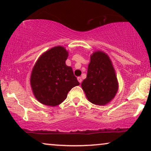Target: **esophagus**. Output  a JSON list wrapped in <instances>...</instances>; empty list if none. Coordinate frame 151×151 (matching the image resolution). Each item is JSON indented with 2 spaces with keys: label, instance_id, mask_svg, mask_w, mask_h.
<instances>
[{
  "label": "esophagus",
  "instance_id": "1",
  "mask_svg": "<svg viewBox=\"0 0 151 151\" xmlns=\"http://www.w3.org/2000/svg\"><path fill=\"white\" fill-rule=\"evenodd\" d=\"M78 82H80V83H81L82 81V78L81 77H78Z\"/></svg>",
  "mask_w": 151,
  "mask_h": 151
}]
</instances>
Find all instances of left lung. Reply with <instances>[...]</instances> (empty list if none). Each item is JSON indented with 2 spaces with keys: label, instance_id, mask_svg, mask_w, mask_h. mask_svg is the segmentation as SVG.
Listing matches in <instances>:
<instances>
[{
  "label": "left lung",
  "instance_id": "1",
  "mask_svg": "<svg viewBox=\"0 0 151 151\" xmlns=\"http://www.w3.org/2000/svg\"><path fill=\"white\" fill-rule=\"evenodd\" d=\"M90 60L82 88L89 102L104 106L115 98L119 88L118 80L112 62L106 53L94 51Z\"/></svg>",
  "mask_w": 151,
  "mask_h": 151
}]
</instances>
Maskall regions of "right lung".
Instances as JSON below:
<instances>
[{
  "mask_svg": "<svg viewBox=\"0 0 151 151\" xmlns=\"http://www.w3.org/2000/svg\"><path fill=\"white\" fill-rule=\"evenodd\" d=\"M69 52L56 46L38 58L30 77L32 92L41 104L55 106L64 102L72 88L80 84L73 69L66 65Z\"/></svg>",
  "mask_w": 151,
  "mask_h": 151,
  "instance_id": "right-lung-1",
  "label": "right lung"
}]
</instances>
